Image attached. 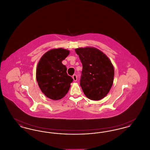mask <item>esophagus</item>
<instances>
[{"label":"esophagus","mask_w":150,"mask_h":150,"mask_svg":"<svg viewBox=\"0 0 150 150\" xmlns=\"http://www.w3.org/2000/svg\"><path fill=\"white\" fill-rule=\"evenodd\" d=\"M72 79H73L74 81H77V75H74L72 76Z\"/></svg>","instance_id":"obj_1"}]
</instances>
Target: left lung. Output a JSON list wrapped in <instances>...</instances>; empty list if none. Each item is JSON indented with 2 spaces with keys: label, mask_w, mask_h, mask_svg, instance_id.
Wrapping results in <instances>:
<instances>
[{
  "label": "left lung",
  "mask_w": 150,
  "mask_h": 150,
  "mask_svg": "<svg viewBox=\"0 0 150 150\" xmlns=\"http://www.w3.org/2000/svg\"><path fill=\"white\" fill-rule=\"evenodd\" d=\"M75 52L83 64L80 85L83 92L90 100H102L113 84V64L104 53L96 48H78Z\"/></svg>",
  "instance_id": "left-lung-1"
}]
</instances>
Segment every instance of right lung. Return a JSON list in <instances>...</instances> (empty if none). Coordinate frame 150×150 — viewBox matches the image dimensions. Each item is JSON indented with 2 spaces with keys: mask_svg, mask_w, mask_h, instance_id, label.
Wrapping results in <instances>:
<instances>
[{
  "mask_svg": "<svg viewBox=\"0 0 150 150\" xmlns=\"http://www.w3.org/2000/svg\"><path fill=\"white\" fill-rule=\"evenodd\" d=\"M70 50L62 48L47 51L40 59L36 71L38 86L44 95L52 100L64 98L73 81L67 74L62 61L69 56Z\"/></svg>",
  "mask_w": 150,
  "mask_h": 150,
  "instance_id": "add662e5",
  "label": "right lung"
}]
</instances>
